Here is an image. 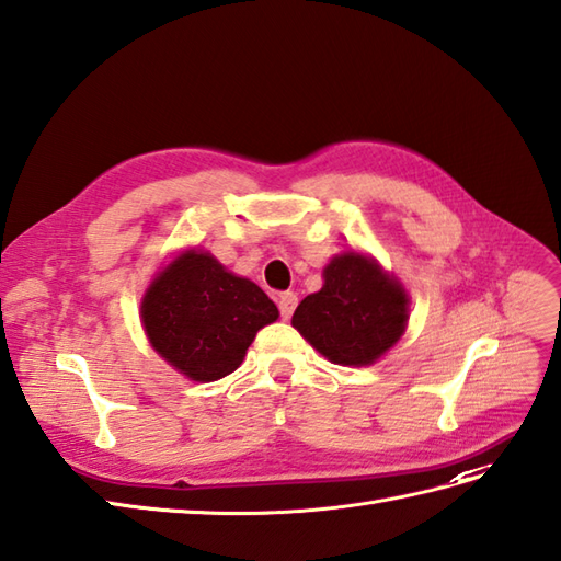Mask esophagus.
I'll use <instances>...</instances> for the list:
<instances>
[{
  "mask_svg": "<svg viewBox=\"0 0 561 561\" xmlns=\"http://www.w3.org/2000/svg\"><path fill=\"white\" fill-rule=\"evenodd\" d=\"M277 306H279L282 320H289L291 314H294V310H296V306H298V296H296L294 291H286V294H282V296H279Z\"/></svg>",
  "mask_w": 561,
  "mask_h": 561,
  "instance_id": "esophagus-1",
  "label": "esophagus"
}]
</instances>
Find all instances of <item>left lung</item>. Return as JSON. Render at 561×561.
I'll list each match as a JSON object with an SVG mask.
<instances>
[{
    "label": "left lung",
    "mask_w": 561,
    "mask_h": 561,
    "mask_svg": "<svg viewBox=\"0 0 561 561\" xmlns=\"http://www.w3.org/2000/svg\"><path fill=\"white\" fill-rule=\"evenodd\" d=\"M324 284L296 308L291 324L336 365L363 367L393 348L408 327L405 286L363 253L334 255Z\"/></svg>",
    "instance_id": "obj_1"
}]
</instances>
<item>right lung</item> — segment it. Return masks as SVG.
Wrapping results in <instances>:
<instances>
[{
  "mask_svg": "<svg viewBox=\"0 0 561 561\" xmlns=\"http://www.w3.org/2000/svg\"><path fill=\"white\" fill-rule=\"evenodd\" d=\"M279 318L261 286L206 251H184L141 298L151 348L192 381H218L243 363L255 334Z\"/></svg>",
  "mask_w": 561,
  "mask_h": 561,
  "instance_id": "right-lung-1",
  "label": "right lung"
}]
</instances>
